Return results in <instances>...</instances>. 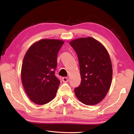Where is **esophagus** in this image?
<instances>
[{"label": "esophagus", "mask_w": 134, "mask_h": 134, "mask_svg": "<svg viewBox=\"0 0 134 134\" xmlns=\"http://www.w3.org/2000/svg\"><path fill=\"white\" fill-rule=\"evenodd\" d=\"M62 80L63 81V82H67V81H69V79L68 77H63L62 79Z\"/></svg>", "instance_id": "esophagus-1"}]
</instances>
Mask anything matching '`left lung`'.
I'll return each mask as SVG.
<instances>
[{"mask_svg":"<svg viewBox=\"0 0 134 134\" xmlns=\"http://www.w3.org/2000/svg\"><path fill=\"white\" fill-rule=\"evenodd\" d=\"M70 45L77 54L81 83L74 89L76 97L86 105H94L105 98L110 89L112 66L105 47L92 37L72 40Z\"/></svg>","mask_w":134,"mask_h":134,"instance_id":"obj_1","label":"left lung"}]
</instances>
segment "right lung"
Masks as SVG:
<instances>
[{
  "label": "right lung",
  "mask_w": 134,
  "mask_h": 134,
  "mask_svg": "<svg viewBox=\"0 0 134 134\" xmlns=\"http://www.w3.org/2000/svg\"><path fill=\"white\" fill-rule=\"evenodd\" d=\"M64 41L43 39L29 47L21 69L24 88L31 100L37 105L48 103L55 97L60 81L55 76L57 55Z\"/></svg>",
  "instance_id": "1"
}]
</instances>
